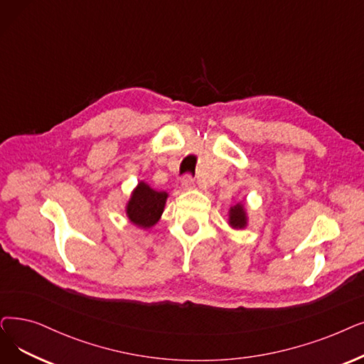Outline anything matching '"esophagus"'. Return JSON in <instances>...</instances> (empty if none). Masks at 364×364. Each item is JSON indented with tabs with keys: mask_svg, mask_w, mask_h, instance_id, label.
<instances>
[{
	"mask_svg": "<svg viewBox=\"0 0 364 364\" xmlns=\"http://www.w3.org/2000/svg\"><path fill=\"white\" fill-rule=\"evenodd\" d=\"M181 187L184 188V191H191V188H193L195 187V178L192 177V176H187L183 178V181H181Z\"/></svg>",
	"mask_w": 364,
	"mask_h": 364,
	"instance_id": "34e87169",
	"label": "esophagus"
}]
</instances>
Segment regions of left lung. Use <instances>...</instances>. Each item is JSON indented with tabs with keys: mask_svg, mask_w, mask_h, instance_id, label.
Here are the masks:
<instances>
[{
	"mask_svg": "<svg viewBox=\"0 0 364 364\" xmlns=\"http://www.w3.org/2000/svg\"><path fill=\"white\" fill-rule=\"evenodd\" d=\"M229 223L235 229H242L247 225V217L242 205H236V207L230 208V215H229Z\"/></svg>",
	"mask_w": 364,
	"mask_h": 364,
	"instance_id": "1",
	"label": "left lung"
}]
</instances>
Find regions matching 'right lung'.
<instances>
[{
  "label": "right lung",
  "instance_id": "right-lung-1",
  "mask_svg": "<svg viewBox=\"0 0 364 364\" xmlns=\"http://www.w3.org/2000/svg\"><path fill=\"white\" fill-rule=\"evenodd\" d=\"M166 198L168 193L156 192L141 181L134 191L128 207H126V214L134 225L144 229L151 228L161 218Z\"/></svg>",
  "mask_w": 364,
  "mask_h": 364
}]
</instances>
